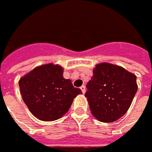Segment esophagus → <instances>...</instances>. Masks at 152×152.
<instances>
[{"label": "esophagus", "mask_w": 152, "mask_h": 152, "mask_svg": "<svg viewBox=\"0 0 152 152\" xmlns=\"http://www.w3.org/2000/svg\"><path fill=\"white\" fill-rule=\"evenodd\" d=\"M80 88H81V90H82L83 94H85V93H86V87H85L84 85H83V86H82V87H81Z\"/></svg>", "instance_id": "obj_1"}]
</instances>
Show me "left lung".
I'll use <instances>...</instances> for the list:
<instances>
[{
	"instance_id": "1",
	"label": "left lung",
	"mask_w": 152,
	"mask_h": 152,
	"mask_svg": "<svg viewBox=\"0 0 152 152\" xmlns=\"http://www.w3.org/2000/svg\"><path fill=\"white\" fill-rule=\"evenodd\" d=\"M85 94L93 115L102 122L118 120L129 109L138 85L136 76L110 63L95 65Z\"/></svg>"
}]
</instances>
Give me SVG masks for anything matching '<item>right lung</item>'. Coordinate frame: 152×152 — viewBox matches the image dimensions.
Instances as JSON below:
<instances>
[{
  "label": "right lung",
  "instance_id": "right-lung-1",
  "mask_svg": "<svg viewBox=\"0 0 152 152\" xmlns=\"http://www.w3.org/2000/svg\"><path fill=\"white\" fill-rule=\"evenodd\" d=\"M62 66L46 64L37 66L18 82L20 94L28 109L37 119L52 122L61 118L73 99L83 94L63 76Z\"/></svg>",
  "mask_w": 152,
  "mask_h": 152
}]
</instances>
